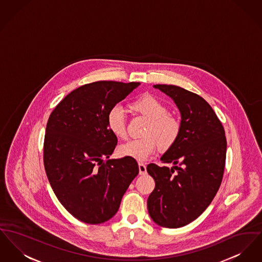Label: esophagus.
Here are the masks:
<instances>
[{"mask_svg": "<svg viewBox=\"0 0 262 262\" xmlns=\"http://www.w3.org/2000/svg\"><path fill=\"white\" fill-rule=\"evenodd\" d=\"M139 174L145 175L146 174V166L143 163H139Z\"/></svg>", "mask_w": 262, "mask_h": 262, "instance_id": "34e87169", "label": "esophagus"}]
</instances>
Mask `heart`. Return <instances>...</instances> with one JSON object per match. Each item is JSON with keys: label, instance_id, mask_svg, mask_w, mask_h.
Segmentation results:
<instances>
[{"label": "heart", "instance_id": "b5f03b06", "mask_svg": "<svg viewBox=\"0 0 262 262\" xmlns=\"http://www.w3.org/2000/svg\"><path fill=\"white\" fill-rule=\"evenodd\" d=\"M129 110L147 119L142 132L143 138L129 140L119 146L118 152L123 157L144 161L160 148L166 151L172 148L181 135L182 124L178 118L168 113L167 106L158 98L145 94L128 105ZM110 133L117 139H125L126 121L122 110L114 107L107 116Z\"/></svg>", "mask_w": 262, "mask_h": 262}]
</instances>
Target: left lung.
Returning a JSON list of instances; mask_svg holds the SVG:
<instances>
[{
    "label": "left lung",
    "mask_w": 262,
    "mask_h": 262,
    "mask_svg": "<svg viewBox=\"0 0 262 262\" xmlns=\"http://www.w3.org/2000/svg\"><path fill=\"white\" fill-rule=\"evenodd\" d=\"M154 88L173 99L182 129L176 144L161 157L175 166H147L155 181L147 209L154 223L177 229L196 220L214 199L224 176L227 139L214 110L201 96L174 85Z\"/></svg>",
    "instance_id": "obj_1"
}]
</instances>
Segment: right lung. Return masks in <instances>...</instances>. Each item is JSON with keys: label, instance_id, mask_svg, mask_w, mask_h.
Returning a JSON list of instances; mask_svg holds the SVG:
<instances>
[{"label": "right lung", "instance_id": "1", "mask_svg": "<svg viewBox=\"0 0 262 262\" xmlns=\"http://www.w3.org/2000/svg\"><path fill=\"white\" fill-rule=\"evenodd\" d=\"M139 82L97 81L69 93L47 121L43 163L62 206L79 221L105 223L118 212L123 194L139 174L135 159H110L118 139L108 129L111 108Z\"/></svg>", "mask_w": 262, "mask_h": 262}]
</instances>
